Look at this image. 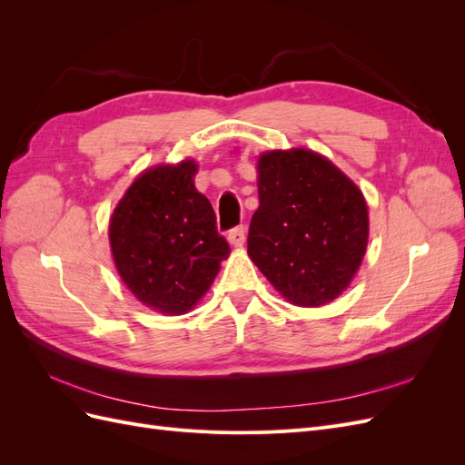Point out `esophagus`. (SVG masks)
Masks as SVG:
<instances>
[{"mask_svg":"<svg viewBox=\"0 0 465 465\" xmlns=\"http://www.w3.org/2000/svg\"><path fill=\"white\" fill-rule=\"evenodd\" d=\"M244 241H246V229L242 227V224H241V227H234V229L229 231V242H231L234 248L242 246Z\"/></svg>","mask_w":465,"mask_h":465,"instance_id":"34e87169","label":"esophagus"}]
</instances>
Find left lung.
Masks as SVG:
<instances>
[{
  "label": "left lung",
  "mask_w": 465,
  "mask_h": 465,
  "mask_svg": "<svg viewBox=\"0 0 465 465\" xmlns=\"http://www.w3.org/2000/svg\"><path fill=\"white\" fill-rule=\"evenodd\" d=\"M258 195L250 260L292 304L340 297L369 242V207L355 182L314 151H267L258 159Z\"/></svg>",
  "instance_id": "left-lung-1"
}]
</instances>
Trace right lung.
I'll return each instance as SVG.
<instances>
[{
    "label": "right lung",
    "mask_w": 465,
    "mask_h": 465,
    "mask_svg": "<svg viewBox=\"0 0 465 465\" xmlns=\"http://www.w3.org/2000/svg\"><path fill=\"white\" fill-rule=\"evenodd\" d=\"M198 164L153 166L139 174L110 219L116 270L134 297L178 316L198 304L229 256L215 211L193 186Z\"/></svg>",
    "instance_id": "right-lung-1"
}]
</instances>
